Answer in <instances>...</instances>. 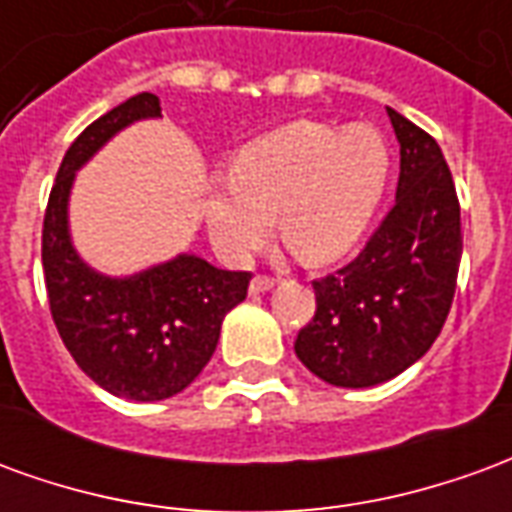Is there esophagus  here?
Masks as SVG:
<instances>
[{"mask_svg": "<svg viewBox=\"0 0 512 512\" xmlns=\"http://www.w3.org/2000/svg\"><path fill=\"white\" fill-rule=\"evenodd\" d=\"M274 285H277V277H268V274H257V277L252 279L249 290H252V293L257 296V293H266V290H271Z\"/></svg>", "mask_w": 512, "mask_h": 512, "instance_id": "34e87169", "label": "esophagus"}]
</instances>
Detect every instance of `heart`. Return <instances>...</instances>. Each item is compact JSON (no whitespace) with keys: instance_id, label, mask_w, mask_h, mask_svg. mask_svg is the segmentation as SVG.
<instances>
[{"instance_id":"obj_1","label":"heart","mask_w":512,"mask_h":512,"mask_svg":"<svg viewBox=\"0 0 512 512\" xmlns=\"http://www.w3.org/2000/svg\"><path fill=\"white\" fill-rule=\"evenodd\" d=\"M389 167V145L373 126H282L249 142L230 175L208 186V235L224 260L246 263L268 241L277 213L279 233L307 263L340 260L373 222Z\"/></svg>"}]
</instances>
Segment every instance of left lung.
<instances>
[{"label": "left lung", "instance_id": "1", "mask_svg": "<svg viewBox=\"0 0 512 512\" xmlns=\"http://www.w3.org/2000/svg\"><path fill=\"white\" fill-rule=\"evenodd\" d=\"M400 142L392 211L359 255L315 279V315L296 356L326 384L365 389L428 354L447 321L461 266V205L436 139L386 109Z\"/></svg>", "mask_w": 512, "mask_h": 512}]
</instances>
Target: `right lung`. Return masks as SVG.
Here are the masks:
<instances>
[{
	"label": "right lung",
	"instance_id": "1",
	"mask_svg": "<svg viewBox=\"0 0 512 512\" xmlns=\"http://www.w3.org/2000/svg\"><path fill=\"white\" fill-rule=\"evenodd\" d=\"M161 117L153 93H139L98 117L62 158L43 216V274L54 326L95 384L139 403L183 392L211 362L222 321L246 299L249 271H222L178 255L134 277H104L76 255L68 197L76 169L126 126Z\"/></svg>",
	"mask_w": 512,
	"mask_h": 512
}]
</instances>
